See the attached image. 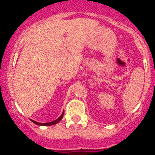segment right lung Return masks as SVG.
<instances>
[{
    "label": "right lung",
    "instance_id": "add662e5",
    "mask_svg": "<svg viewBox=\"0 0 155 155\" xmlns=\"http://www.w3.org/2000/svg\"><path fill=\"white\" fill-rule=\"evenodd\" d=\"M64 111H63V112H62L61 115L60 117H59L58 118H57L56 120H54V121H51V122H48V123H39V122H37V121H34V120H31V121L32 122H34L35 124H37V125H41V126H50V125H54V124H57L58 122H59V121H61V120L62 119V118H63L64 116Z\"/></svg>",
    "mask_w": 155,
    "mask_h": 155
}]
</instances>
